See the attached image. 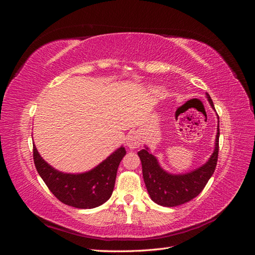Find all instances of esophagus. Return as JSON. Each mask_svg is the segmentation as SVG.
<instances>
[{
    "mask_svg": "<svg viewBox=\"0 0 255 255\" xmlns=\"http://www.w3.org/2000/svg\"><path fill=\"white\" fill-rule=\"evenodd\" d=\"M141 143H142V140L140 139V137L138 136L136 133L130 134L128 137V139H127V145L128 146L130 150H134V149L139 148V146L141 145Z\"/></svg>",
    "mask_w": 255,
    "mask_h": 255,
    "instance_id": "34e87169",
    "label": "esophagus"
}]
</instances>
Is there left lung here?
Wrapping results in <instances>:
<instances>
[{"mask_svg": "<svg viewBox=\"0 0 255 255\" xmlns=\"http://www.w3.org/2000/svg\"><path fill=\"white\" fill-rule=\"evenodd\" d=\"M206 97L214 109V103L207 92ZM217 128L215 150L211 158L202 167L186 174L174 175L164 171L158 165L156 157L148 152V148L138 152L142 165L145 187L154 202L161 206H177L189 202L204 189L215 171L218 160L219 126Z\"/></svg>", "mask_w": 255, "mask_h": 255, "instance_id": "left-lung-1", "label": "left lung"}]
</instances>
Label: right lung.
I'll return each instance as SVG.
<instances>
[{
  "instance_id": "obj_1",
  "label": "right lung",
  "mask_w": 255,
  "mask_h": 255,
  "mask_svg": "<svg viewBox=\"0 0 255 255\" xmlns=\"http://www.w3.org/2000/svg\"><path fill=\"white\" fill-rule=\"evenodd\" d=\"M126 154L121 146L92 170L70 174L52 168L33 145L34 164L45 185L60 202L76 208H94L111 198L119 164Z\"/></svg>"
}]
</instances>
